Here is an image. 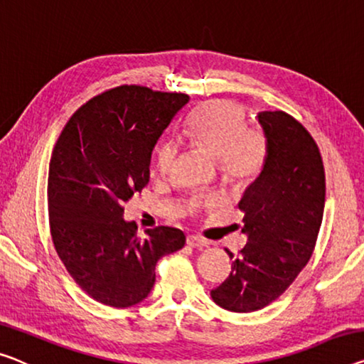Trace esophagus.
Wrapping results in <instances>:
<instances>
[{
    "mask_svg": "<svg viewBox=\"0 0 364 364\" xmlns=\"http://www.w3.org/2000/svg\"><path fill=\"white\" fill-rule=\"evenodd\" d=\"M186 243L191 248H204V247H208V242L203 240V238L196 237V235H189L186 238Z\"/></svg>",
    "mask_w": 364,
    "mask_h": 364,
    "instance_id": "1",
    "label": "esophagus"
}]
</instances>
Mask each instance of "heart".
Returning <instances> with one entry per match:
<instances>
[{"label": "heart", "mask_w": 364, "mask_h": 364, "mask_svg": "<svg viewBox=\"0 0 364 364\" xmlns=\"http://www.w3.org/2000/svg\"><path fill=\"white\" fill-rule=\"evenodd\" d=\"M184 132L194 145L219 160L227 180L250 181L262 171L264 140L258 130L247 127L245 116L235 102H205L194 111ZM176 156V144H161L155 155L156 175H170Z\"/></svg>", "instance_id": "1"}]
</instances>
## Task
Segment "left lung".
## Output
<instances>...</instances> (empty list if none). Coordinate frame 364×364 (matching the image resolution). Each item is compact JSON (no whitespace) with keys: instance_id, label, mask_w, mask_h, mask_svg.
Instances as JSON below:
<instances>
[{"instance_id":"obj_1","label":"left lung","mask_w":364,"mask_h":364,"mask_svg":"<svg viewBox=\"0 0 364 364\" xmlns=\"http://www.w3.org/2000/svg\"><path fill=\"white\" fill-rule=\"evenodd\" d=\"M267 155L238 208L248 242L229 253L230 274L210 291L232 312L267 307L292 284L312 257L325 205V171L316 140L284 111L258 114Z\"/></svg>"}]
</instances>
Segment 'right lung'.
<instances>
[{"mask_svg":"<svg viewBox=\"0 0 364 364\" xmlns=\"http://www.w3.org/2000/svg\"><path fill=\"white\" fill-rule=\"evenodd\" d=\"M189 96L122 85L95 96L70 117L52 151L47 200L58 258L86 294L124 309L155 284V264L184 247L175 227L137 235L122 204L150 180V160L164 130Z\"/></svg>","mask_w":364,"mask_h":364,"instance_id":"right-lung-1","label":"right lung"}]
</instances>
